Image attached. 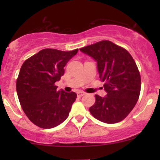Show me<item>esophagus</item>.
Masks as SVG:
<instances>
[{"label": "esophagus", "mask_w": 160, "mask_h": 160, "mask_svg": "<svg viewBox=\"0 0 160 160\" xmlns=\"http://www.w3.org/2000/svg\"><path fill=\"white\" fill-rule=\"evenodd\" d=\"M77 94H78V97H82V95H85L86 93L84 92H82V91H79V92H78V93H77Z\"/></svg>", "instance_id": "1"}]
</instances>
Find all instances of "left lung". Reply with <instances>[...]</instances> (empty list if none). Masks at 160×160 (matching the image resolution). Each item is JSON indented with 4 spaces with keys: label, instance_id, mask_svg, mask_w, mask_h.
Wrapping results in <instances>:
<instances>
[{
    "label": "left lung",
    "instance_id": "left-lung-1",
    "mask_svg": "<svg viewBox=\"0 0 160 160\" xmlns=\"http://www.w3.org/2000/svg\"><path fill=\"white\" fill-rule=\"evenodd\" d=\"M97 62L99 78L104 82L107 95H95L89 108L92 115L105 123L124 120L138 100L141 76L129 52L109 40H102L80 49Z\"/></svg>",
    "mask_w": 160,
    "mask_h": 160
}]
</instances>
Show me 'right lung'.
<instances>
[{
  "label": "right lung",
  "mask_w": 160,
  "mask_h": 160,
  "mask_svg": "<svg viewBox=\"0 0 160 160\" xmlns=\"http://www.w3.org/2000/svg\"><path fill=\"white\" fill-rule=\"evenodd\" d=\"M78 52V49L69 52L44 49L22 65L16 92L23 111L36 126L56 127L68 117L77 94L58 91L55 82L61 79L66 64Z\"/></svg>",
  "instance_id": "add662e5"
}]
</instances>
